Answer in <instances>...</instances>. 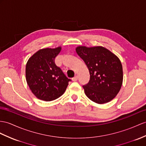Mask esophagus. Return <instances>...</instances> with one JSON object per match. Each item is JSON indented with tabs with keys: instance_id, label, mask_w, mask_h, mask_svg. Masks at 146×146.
Returning <instances> with one entry per match:
<instances>
[{
	"instance_id": "obj_1",
	"label": "esophagus",
	"mask_w": 146,
	"mask_h": 146,
	"mask_svg": "<svg viewBox=\"0 0 146 146\" xmlns=\"http://www.w3.org/2000/svg\"><path fill=\"white\" fill-rule=\"evenodd\" d=\"M77 79H78V76H76L75 77L72 78L73 81H76V80H77Z\"/></svg>"
}]
</instances>
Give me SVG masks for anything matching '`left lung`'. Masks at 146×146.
<instances>
[{
	"mask_svg": "<svg viewBox=\"0 0 146 146\" xmlns=\"http://www.w3.org/2000/svg\"><path fill=\"white\" fill-rule=\"evenodd\" d=\"M76 51L89 70L90 80L83 85L87 97L98 104L112 100L123 83V67L119 59L102 46H78Z\"/></svg>",
	"mask_w": 146,
	"mask_h": 146,
	"instance_id": "left-lung-1",
	"label": "left lung"
}]
</instances>
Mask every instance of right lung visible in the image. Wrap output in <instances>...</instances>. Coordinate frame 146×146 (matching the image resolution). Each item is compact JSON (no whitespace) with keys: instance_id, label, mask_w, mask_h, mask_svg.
<instances>
[{"instance_id":"obj_1","label":"right lung","mask_w":146,"mask_h":146,"mask_svg":"<svg viewBox=\"0 0 146 146\" xmlns=\"http://www.w3.org/2000/svg\"><path fill=\"white\" fill-rule=\"evenodd\" d=\"M61 50V47L40 49L27 63V82L40 100L49 102L60 97L71 80L55 64L54 59Z\"/></svg>"}]
</instances>
